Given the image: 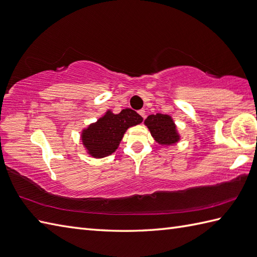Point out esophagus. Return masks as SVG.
Returning a JSON list of instances; mask_svg holds the SVG:
<instances>
[{"mask_svg": "<svg viewBox=\"0 0 257 257\" xmlns=\"http://www.w3.org/2000/svg\"><path fill=\"white\" fill-rule=\"evenodd\" d=\"M139 115L145 119L146 118V111H145V109H141V110H139Z\"/></svg>", "mask_w": 257, "mask_h": 257, "instance_id": "1", "label": "esophagus"}]
</instances>
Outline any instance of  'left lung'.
I'll use <instances>...</instances> for the list:
<instances>
[{
  "label": "left lung",
  "mask_w": 257,
  "mask_h": 257,
  "mask_svg": "<svg viewBox=\"0 0 257 257\" xmlns=\"http://www.w3.org/2000/svg\"><path fill=\"white\" fill-rule=\"evenodd\" d=\"M145 124L150 130L153 139L161 146H173L181 140L176 124L169 115H150L145 120Z\"/></svg>",
  "instance_id": "8db88e82"
}]
</instances>
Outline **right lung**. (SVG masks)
<instances>
[{"label":"right lung","instance_id":"right-lung-1","mask_svg":"<svg viewBox=\"0 0 257 257\" xmlns=\"http://www.w3.org/2000/svg\"><path fill=\"white\" fill-rule=\"evenodd\" d=\"M143 118L130 108L114 114L110 109L96 122L88 124L82 130L81 140L87 154L101 159L114 153L128 128L141 123Z\"/></svg>","mask_w":257,"mask_h":257}]
</instances>
